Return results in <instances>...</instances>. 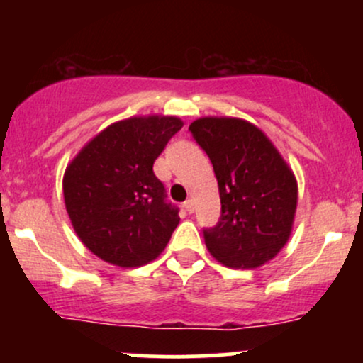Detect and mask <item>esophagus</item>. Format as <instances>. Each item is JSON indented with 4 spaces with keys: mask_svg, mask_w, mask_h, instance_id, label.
<instances>
[{
    "mask_svg": "<svg viewBox=\"0 0 363 363\" xmlns=\"http://www.w3.org/2000/svg\"><path fill=\"white\" fill-rule=\"evenodd\" d=\"M182 208H184L187 213H193V211H194V201H193V199H187V201H184V205H182Z\"/></svg>",
    "mask_w": 363,
    "mask_h": 363,
    "instance_id": "1",
    "label": "esophagus"
}]
</instances>
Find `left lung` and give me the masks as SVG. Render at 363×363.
<instances>
[{"instance_id": "obj_1", "label": "left lung", "mask_w": 363, "mask_h": 363, "mask_svg": "<svg viewBox=\"0 0 363 363\" xmlns=\"http://www.w3.org/2000/svg\"><path fill=\"white\" fill-rule=\"evenodd\" d=\"M189 131L210 157L222 215L203 230L216 261L252 269L289 242L297 210V179L272 140L249 121L199 118Z\"/></svg>"}]
</instances>
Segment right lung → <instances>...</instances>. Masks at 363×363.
I'll return each mask as SVG.
<instances>
[{"instance_id":"add662e5","label":"right lung","mask_w":363,"mask_h":363,"mask_svg":"<svg viewBox=\"0 0 363 363\" xmlns=\"http://www.w3.org/2000/svg\"><path fill=\"white\" fill-rule=\"evenodd\" d=\"M182 126L176 116L118 121L66 167V211L85 247L102 261L136 268L157 259L167 245L181 218L165 201L153 162Z\"/></svg>"}]
</instances>
